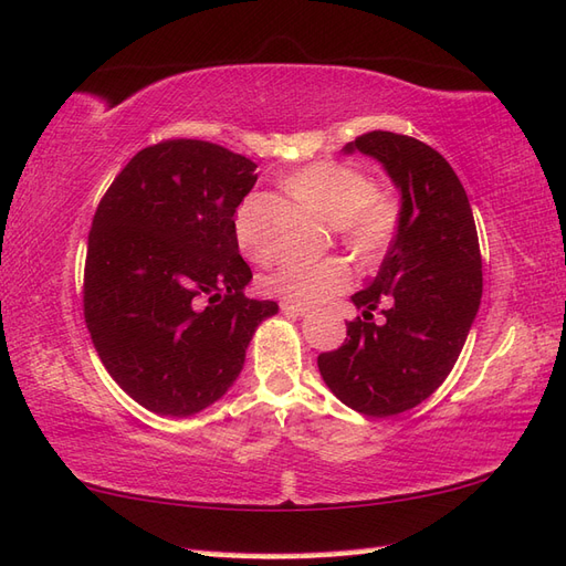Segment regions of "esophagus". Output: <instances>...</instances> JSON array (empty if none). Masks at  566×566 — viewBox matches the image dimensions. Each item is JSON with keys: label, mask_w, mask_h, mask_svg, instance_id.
<instances>
[{"label": "esophagus", "mask_w": 566, "mask_h": 566, "mask_svg": "<svg viewBox=\"0 0 566 566\" xmlns=\"http://www.w3.org/2000/svg\"><path fill=\"white\" fill-rule=\"evenodd\" d=\"M280 308H282V313H286V315H306L308 313V308H304V306H298V304H292V301H282L280 304Z\"/></svg>", "instance_id": "34e87169"}]
</instances>
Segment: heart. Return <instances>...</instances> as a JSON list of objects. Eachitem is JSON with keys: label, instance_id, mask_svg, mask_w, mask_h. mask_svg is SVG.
Returning a JSON list of instances; mask_svg holds the SVG:
<instances>
[{"label": "heart", "instance_id": "1", "mask_svg": "<svg viewBox=\"0 0 566 566\" xmlns=\"http://www.w3.org/2000/svg\"><path fill=\"white\" fill-rule=\"evenodd\" d=\"M286 190L311 212L331 221L337 239L354 255L371 262L388 251L400 223V205L386 190L374 188V180L361 168L343 161H313L284 178ZM235 241L241 251L258 262L268 260L265 245L255 231V197L235 209ZM354 282V268L345 258L321 262H289L265 280L272 294L298 306H321L347 292Z\"/></svg>", "mask_w": 566, "mask_h": 566}]
</instances>
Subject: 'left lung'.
I'll return each mask as SVG.
<instances>
[{"label": "left lung", "instance_id": "obj_1", "mask_svg": "<svg viewBox=\"0 0 566 566\" xmlns=\"http://www.w3.org/2000/svg\"><path fill=\"white\" fill-rule=\"evenodd\" d=\"M386 166L400 188V223L376 280L352 296L364 318L345 343L318 354L335 396L366 417L412 410L437 390L461 354L482 296V258L463 182L429 144L374 129L349 142ZM386 305L387 321L373 323Z\"/></svg>", "mask_w": 566, "mask_h": 566}]
</instances>
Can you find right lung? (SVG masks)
<instances>
[{"label":"right lung","mask_w":566,"mask_h":566,"mask_svg":"<svg viewBox=\"0 0 566 566\" xmlns=\"http://www.w3.org/2000/svg\"><path fill=\"white\" fill-rule=\"evenodd\" d=\"M251 159L202 139L137 151L96 207L84 265V321L113 380L168 417L205 410L241 374L274 301L243 294L235 207Z\"/></svg>","instance_id":"add662e5"}]
</instances>
